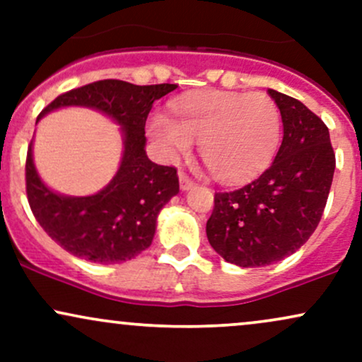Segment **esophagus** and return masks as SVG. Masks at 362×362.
<instances>
[{
	"mask_svg": "<svg viewBox=\"0 0 362 362\" xmlns=\"http://www.w3.org/2000/svg\"><path fill=\"white\" fill-rule=\"evenodd\" d=\"M178 180H180V189L182 190H189V189H192V187L195 185L194 180H190V178L187 177L184 172L178 173Z\"/></svg>",
	"mask_w": 362,
	"mask_h": 362,
	"instance_id": "obj_1",
	"label": "esophagus"
}]
</instances>
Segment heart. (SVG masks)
<instances>
[{
  "label": "heart",
  "mask_w": 362,
  "mask_h": 362,
  "mask_svg": "<svg viewBox=\"0 0 362 362\" xmlns=\"http://www.w3.org/2000/svg\"><path fill=\"white\" fill-rule=\"evenodd\" d=\"M175 119L155 114L149 136L170 160L201 141V156L221 180L253 177L267 167L281 143V112L265 93L204 91L173 102Z\"/></svg>",
  "instance_id": "obj_1"
}]
</instances>
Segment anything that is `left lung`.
I'll use <instances>...</instances> for the list:
<instances>
[{
    "label": "left lung",
    "mask_w": 362,
    "mask_h": 362,
    "mask_svg": "<svg viewBox=\"0 0 362 362\" xmlns=\"http://www.w3.org/2000/svg\"><path fill=\"white\" fill-rule=\"evenodd\" d=\"M282 119L272 165L250 184L216 192L206 233L224 260L240 267L276 264L308 242L325 209L335 155L323 120L305 103L269 90Z\"/></svg>",
    "instance_id": "8db88e82"
}]
</instances>
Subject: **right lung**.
Segmentation results:
<instances>
[{
  "mask_svg": "<svg viewBox=\"0 0 362 362\" xmlns=\"http://www.w3.org/2000/svg\"><path fill=\"white\" fill-rule=\"evenodd\" d=\"M175 88L170 83L139 86L120 80L95 81L59 95L37 117L39 122L52 110L88 107L119 124L122 134L117 173L97 194L83 197L49 189L34 165V141L28 146V204L45 233L66 252L97 264H119L151 245L158 214L178 194V177L173 167L149 160L144 126L155 100Z\"/></svg>",
  "mask_w": 362,
  "mask_h": 362,
  "instance_id": "add662e5",
  "label": "right lung"
}]
</instances>
